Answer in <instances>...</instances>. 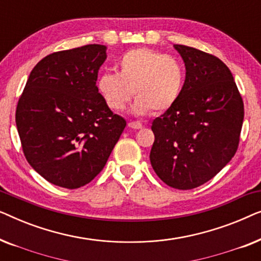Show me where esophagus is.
<instances>
[{
	"mask_svg": "<svg viewBox=\"0 0 261 261\" xmlns=\"http://www.w3.org/2000/svg\"><path fill=\"white\" fill-rule=\"evenodd\" d=\"M128 126H129L130 128H133V129H141L142 123L138 122V121H130V122L128 123Z\"/></svg>",
	"mask_w": 261,
	"mask_h": 261,
	"instance_id": "obj_1",
	"label": "esophagus"
}]
</instances>
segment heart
Wrapping results in <instances>:
<instances>
[{"instance_id": "heart-1", "label": "heart", "mask_w": 261, "mask_h": 261, "mask_svg": "<svg viewBox=\"0 0 261 261\" xmlns=\"http://www.w3.org/2000/svg\"><path fill=\"white\" fill-rule=\"evenodd\" d=\"M117 70V73L106 72L97 80L99 94L112 110H122L134 94V114L163 113L172 108L183 92L185 67L176 57L134 48L119 59Z\"/></svg>"}]
</instances>
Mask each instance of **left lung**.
<instances>
[{"label": "left lung", "instance_id": "1", "mask_svg": "<svg viewBox=\"0 0 261 261\" xmlns=\"http://www.w3.org/2000/svg\"><path fill=\"white\" fill-rule=\"evenodd\" d=\"M185 64V84L172 108L152 123L149 160L160 179L189 190L215 177L238 149L244 102L233 74L216 57L173 45Z\"/></svg>", "mask_w": 261, "mask_h": 261}]
</instances>
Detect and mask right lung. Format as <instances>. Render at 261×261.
Returning <instances> with one entry per match:
<instances>
[{"label": "right lung", "instance_id": "right-lung-1", "mask_svg": "<svg viewBox=\"0 0 261 261\" xmlns=\"http://www.w3.org/2000/svg\"><path fill=\"white\" fill-rule=\"evenodd\" d=\"M107 46L52 53L28 77L15 121L30 165L49 183L77 189L105 167L126 120L114 114L96 85Z\"/></svg>", "mask_w": 261, "mask_h": 261}]
</instances>
